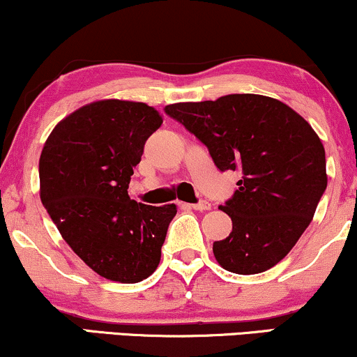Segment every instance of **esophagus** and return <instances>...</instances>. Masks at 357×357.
Instances as JSON below:
<instances>
[{
	"instance_id": "esophagus-1",
	"label": "esophagus",
	"mask_w": 357,
	"mask_h": 357,
	"mask_svg": "<svg viewBox=\"0 0 357 357\" xmlns=\"http://www.w3.org/2000/svg\"><path fill=\"white\" fill-rule=\"evenodd\" d=\"M188 208L195 209V211H209L211 209V203L209 201H199L197 204H188Z\"/></svg>"
}]
</instances>
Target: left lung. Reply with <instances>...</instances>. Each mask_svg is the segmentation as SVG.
Here are the masks:
<instances>
[{"instance_id": "1", "label": "left lung", "mask_w": 357, "mask_h": 357, "mask_svg": "<svg viewBox=\"0 0 357 357\" xmlns=\"http://www.w3.org/2000/svg\"><path fill=\"white\" fill-rule=\"evenodd\" d=\"M166 113L208 146L221 171H241L234 196L220 206L233 231L213 244L221 268L264 273L284 259L314 216L328 186L326 153L311 124L263 94L174 102Z\"/></svg>"}]
</instances>
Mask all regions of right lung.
<instances>
[{"label": "right lung", "instance_id": "add662e5", "mask_svg": "<svg viewBox=\"0 0 357 357\" xmlns=\"http://www.w3.org/2000/svg\"><path fill=\"white\" fill-rule=\"evenodd\" d=\"M146 102L98 100L63 118L40 156V197L59 234L86 266L116 282L156 271L176 204L128 196L132 167L161 126Z\"/></svg>", "mask_w": 357, "mask_h": 357}]
</instances>
